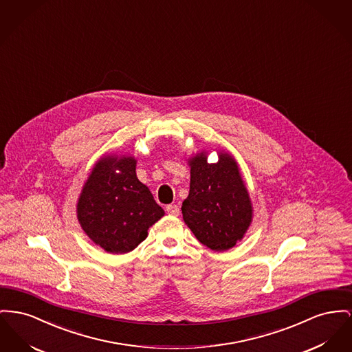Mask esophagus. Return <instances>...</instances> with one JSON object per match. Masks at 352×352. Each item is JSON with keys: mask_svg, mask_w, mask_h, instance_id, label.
<instances>
[{"mask_svg": "<svg viewBox=\"0 0 352 352\" xmlns=\"http://www.w3.org/2000/svg\"><path fill=\"white\" fill-rule=\"evenodd\" d=\"M166 211H167V214L174 215V217L179 215V207L177 206V205H167L166 206Z\"/></svg>", "mask_w": 352, "mask_h": 352, "instance_id": "obj_1", "label": "esophagus"}]
</instances>
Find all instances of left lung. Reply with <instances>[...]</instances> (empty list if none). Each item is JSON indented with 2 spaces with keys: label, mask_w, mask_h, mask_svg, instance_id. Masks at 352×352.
Wrapping results in <instances>:
<instances>
[{
  "label": "left lung",
  "mask_w": 352,
  "mask_h": 352,
  "mask_svg": "<svg viewBox=\"0 0 352 352\" xmlns=\"http://www.w3.org/2000/svg\"><path fill=\"white\" fill-rule=\"evenodd\" d=\"M206 153L190 160L188 197L184 221L197 239L211 250L225 251L243 238L251 222V202L238 165L228 154L207 164Z\"/></svg>",
  "instance_id": "1"
}]
</instances>
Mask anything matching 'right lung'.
Returning a JSON list of instances; mask_svg holds the SVG:
<instances>
[{
  "label": "right lung",
  "mask_w": 352,
  "mask_h": 352,
  "mask_svg": "<svg viewBox=\"0 0 352 352\" xmlns=\"http://www.w3.org/2000/svg\"><path fill=\"white\" fill-rule=\"evenodd\" d=\"M77 211L89 238L116 254L137 248L147 236V228L165 214L150 190L138 181L131 157L98 161L83 186Z\"/></svg>",
  "instance_id": "obj_1"
}]
</instances>
